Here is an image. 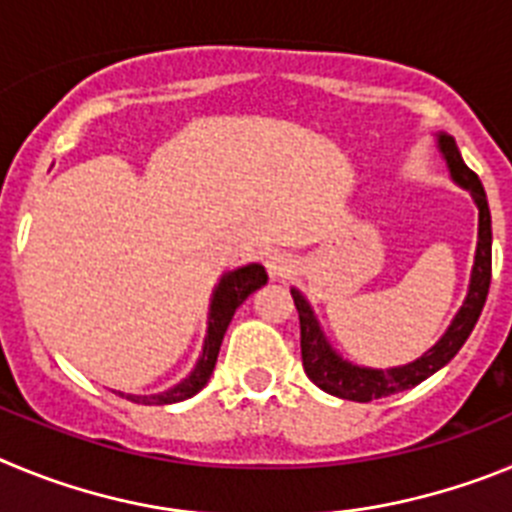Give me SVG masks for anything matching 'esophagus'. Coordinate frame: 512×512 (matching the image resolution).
I'll return each mask as SVG.
<instances>
[{"label": "esophagus", "instance_id": "esophagus-1", "mask_svg": "<svg viewBox=\"0 0 512 512\" xmlns=\"http://www.w3.org/2000/svg\"><path fill=\"white\" fill-rule=\"evenodd\" d=\"M266 269H269V274L274 279H284L292 274V269H295V261H292V256L284 251H271L266 253Z\"/></svg>", "mask_w": 512, "mask_h": 512}]
</instances>
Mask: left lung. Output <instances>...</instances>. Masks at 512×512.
I'll return each instance as SVG.
<instances>
[{"mask_svg": "<svg viewBox=\"0 0 512 512\" xmlns=\"http://www.w3.org/2000/svg\"><path fill=\"white\" fill-rule=\"evenodd\" d=\"M438 143H441V151L446 156L451 176H454L461 187L472 192L474 202L479 207V241L467 300H464L461 310L456 312V318L449 325V330L443 333L441 341L428 354H423L413 364L397 366V369H387L384 372V369H364V366H354L343 361L328 346V341H325L323 330H320L318 320L312 315L305 297L297 289H292V300H295L297 315H300L302 366H305L307 377L318 384L320 390L328 392V395H336L341 400L372 402L379 400V397H390L402 390H410V387H415V384L431 377L433 372H438L443 364H449L459 354V348L464 346V341L469 338L474 325H477L479 315H482V307H485L492 279V217L490 207H487V194L482 182H479V176L461 161L454 138L441 135Z\"/></svg>", "mask_w": 512, "mask_h": 512, "instance_id": "8db88e82", "label": "left lung"}]
</instances>
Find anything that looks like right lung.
<instances>
[{"label": "right lung", "mask_w": 512, "mask_h": 512, "mask_svg": "<svg viewBox=\"0 0 512 512\" xmlns=\"http://www.w3.org/2000/svg\"><path fill=\"white\" fill-rule=\"evenodd\" d=\"M266 269L259 264H248L238 271H230L220 279L215 295H212L210 305V323H207V338L202 356L194 366V372L189 374L184 382H179L174 390H166L161 395H128L130 402H143V405H171V402H182L187 397L197 395L210 379L212 369H215L217 354H220V343H223L225 330H228L230 320H233L235 310L246 302L248 295H253L256 289L266 284Z\"/></svg>", "instance_id": "1"}]
</instances>
